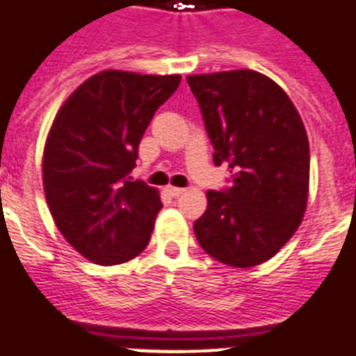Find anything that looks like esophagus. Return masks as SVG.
Masks as SVG:
<instances>
[{
    "mask_svg": "<svg viewBox=\"0 0 356 356\" xmlns=\"http://www.w3.org/2000/svg\"><path fill=\"white\" fill-rule=\"evenodd\" d=\"M166 192L172 197H177V195H181L184 192V188H179V186H166Z\"/></svg>",
    "mask_w": 356,
    "mask_h": 356,
    "instance_id": "obj_1",
    "label": "esophagus"
}]
</instances>
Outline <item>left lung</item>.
Masks as SVG:
<instances>
[{
    "label": "left lung",
    "mask_w": 356,
    "mask_h": 356,
    "mask_svg": "<svg viewBox=\"0 0 356 356\" xmlns=\"http://www.w3.org/2000/svg\"><path fill=\"white\" fill-rule=\"evenodd\" d=\"M214 164L231 168V186L207 192L194 233L223 264L270 260L298 231L309 197L305 125L281 86L253 70L188 75Z\"/></svg>",
    "instance_id": "left-lung-1"
}]
</instances>
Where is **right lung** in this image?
<instances>
[{
    "label": "right lung",
    "mask_w": 356,
    "mask_h": 356,
    "mask_svg": "<svg viewBox=\"0 0 356 356\" xmlns=\"http://www.w3.org/2000/svg\"><path fill=\"white\" fill-rule=\"evenodd\" d=\"M179 83L181 75L107 70L85 81L53 122L42 162L47 205L70 245L96 264L127 262L149 243L161 197L129 173Z\"/></svg>",
    "instance_id": "obj_1"
}]
</instances>
